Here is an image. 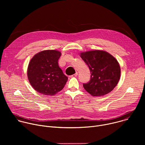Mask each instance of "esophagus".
<instances>
[{
	"mask_svg": "<svg viewBox=\"0 0 145 145\" xmlns=\"http://www.w3.org/2000/svg\"><path fill=\"white\" fill-rule=\"evenodd\" d=\"M78 75V73L77 72H76V73H74V74H73V75H71L70 77H77V76Z\"/></svg>",
	"mask_w": 145,
	"mask_h": 145,
	"instance_id": "1",
	"label": "esophagus"
}]
</instances>
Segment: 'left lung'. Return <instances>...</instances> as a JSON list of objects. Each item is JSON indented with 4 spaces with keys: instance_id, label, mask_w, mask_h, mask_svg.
<instances>
[{
    "instance_id": "8db88e82",
    "label": "left lung",
    "mask_w": 145,
    "mask_h": 145,
    "mask_svg": "<svg viewBox=\"0 0 145 145\" xmlns=\"http://www.w3.org/2000/svg\"><path fill=\"white\" fill-rule=\"evenodd\" d=\"M80 56L91 72L90 80L83 84L84 89L93 96H101L112 91L120 76V68L116 59L103 50L81 53Z\"/></svg>"
}]
</instances>
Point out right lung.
I'll return each instance as SVG.
<instances>
[{
    "label": "right lung",
    "instance_id": "1",
    "mask_svg": "<svg viewBox=\"0 0 145 145\" xmlns=\"http://www.w3.org/2000/svg\"><path fill=\"white\" fill-rule=\"evenodd\" d=\"M61 55L55 50H44L30 60L27 76L31 86L38 92L52 96L64 87L68 78L58 66Z\"/></svg>",
    "mask_w": 145,
    "mask_h": 145
}]
</instances>
